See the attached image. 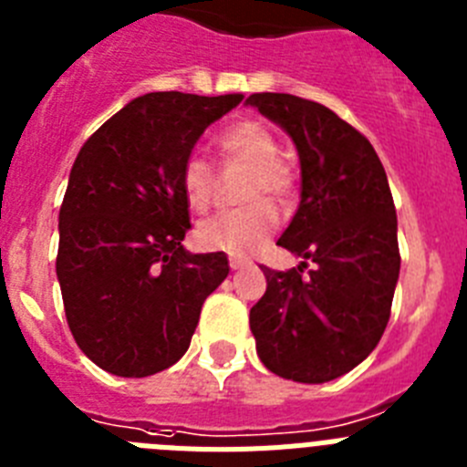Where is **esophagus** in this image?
<instances>
[{"mask_svg": "<svg viewBox=\"0 0 467 467\" xmlns=\"http://www.w3.org/2000/svg\"><path fill=\"white\" fill-rule=\"evenodd\" d=\"M229 266L234 271H238V269H243V266H247V262H245V259H241V257H231Z\"/></svg>", "mask_w": 467, "mask_h": 467, "instance_id": "obj_1", "label": "esophagus"}]
</instances>
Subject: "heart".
I'll list each match as a JSON object with an SVG mask.
<instances>
[{
	"label": "heart",
	"instance_id": "1",
	"mask_svg": "<svg viewBox=\"0 0 467 467\" xmlns=\"http://www.w3.org/2000/svg\"><path fill=\"white\" fill-rule=\"evenodd\" d=\"M222 156L247 166L241 198L250 201L243 208L226 210L201 222L196 241L205 250H222L229 254L254 253L278 224L274 203L285 205L295 196V168L278 156V140L269 128L259 121H236L217 135ZM180 187L189 208L203 213L213 203L214 172L201 156H189L180 172Z\"/></svg>",
	"mask_w": 467,
	"mask_h": 467
}]
</instances>
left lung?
<instances>
[{"label":"left lung","instance_id":"left-lung-1","mask_svg":"<svg viewBox=\"0 0 467 467\" xmlns=\"http://www.w3.org/2000/svg\"><path fill=\"white\" fill-rule=\"evenodd\" d=\"M245 105L290 135L301 201L278 245L301 257L292 271L262 266L266 292L250 311L266 369L325 383L360 365L381 339L400 275L398 214L377 151L320 102L254 93ZM317 266L306 279V262Z\"/></svg>","mask_w":467,"mask_h":467}]
</instances>
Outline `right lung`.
Returning a JSON list of instances; mask_svg holds the SVG:
<instances>
[{
  "label": "right lung",
  "instance_id": "1",
  "mask_svg": "<svg viewBox=\"0 0 467 467\" xmlns=\"http://www.w3.org/2000/svg\"><path fill=\"white\" fill-rule=\"evenodd\" d=\"M243 95H140L81 147L57 217L56 274L84 356L114 377L163 372L187 353L224 253L189 254L182 163Z\"/></svg>",
  "mask_w": 467,
  "mask_h": 467
}]
</instances>
